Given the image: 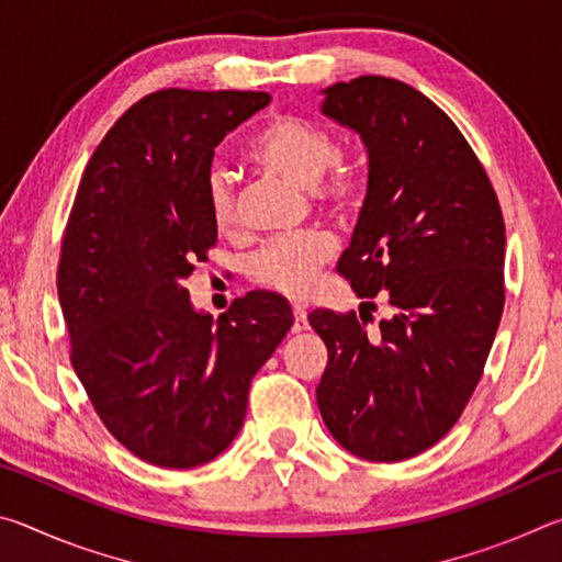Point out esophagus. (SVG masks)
I'll list each match as a JSON object with an SVG mask.
<instances>
[{
  "label": "esophagus",
  "instance_id": "1",
  "mask_svg": "<svg viewBox=\"0 0 562 562\" xmlns=\"http://www.w3.org/2000/svg\"><path fill=\"white\" fill-rule=\"evenodd\" d=\"M292 312H294V325H292V331H304V329H307V327H310V322H307V312H304L302 307H297V304H294Z\"/></svg>",
  "mask_w": 562,
  "mask_h": 562
}]
</instances>
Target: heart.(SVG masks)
<instances>
[{
  "label": "heart",
  "mask_w": 562,
  "mask_h": 562,
  "mask_svg": "<svg viewBox=\"0 0 562 562\" xmlns=\"http://www.w3.org/2000/svg\"><path fill=\"white\" fill-rule=\"evenodd\" d=\"M247 154L270 173L310 188L315 201L331 213H349L361 195L359 170L337 160V138L317 123L297 116L274 119L255 133ZM205 201L217 231L233 233L237 227V193L233 178L223 168L207 173ZM335 250V237L325 231L282 237L252 255L250 278L260 288L288 297H307L315 288L317 272L331 260Z\"/></svg>",
  "instance_id": "heart-1"
}]
</instances>
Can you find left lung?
<instances>
[{"instance_id": "left-lung-1", "label": "left lung", "mask_w": 562, "mask_h": 562, "mask_svg": "<svg viewBox=\"0 0 562 562\" xmlns=\"http://www.w3.org/2000/svg\"><path fill=\"white\" fill-rule=\"evenodd\" d=\"M322 113L357 131L369 186L337 270L361 312L307 317L329 359L317 386L331 436L392 463L431 449L459 422L496 337L506 223L486 168L422 91L386 76L329 87ZM384 296L393 317L367 330Z\"/></svg>"}]
</instances>
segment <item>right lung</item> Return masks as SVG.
<instances>
[{
  "instance_id": "add662e5",
  "label": "right lung",
  "mask_w": 562,
  "mask_h": 562,
  "mask_svg": "<svg viewBox=\"0 0 562 562\" xmlns=\"http://www.w3.org/2000/svg\"><path fill=\"white\" fill-rule=\"evenodd\" d=\"M268 103L265 91L148 93L93 150L66 221L56 288L74 372L113 439L164 469L233 443L252 376L294 322L262 290L215 322L183 288L217 243L205 201L215 146Z\"/></svg>"
}]
</instances>
